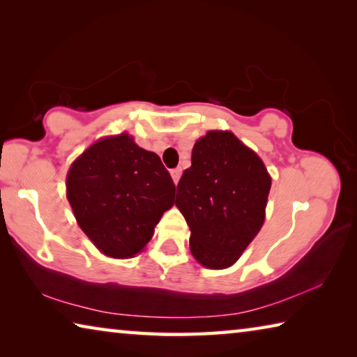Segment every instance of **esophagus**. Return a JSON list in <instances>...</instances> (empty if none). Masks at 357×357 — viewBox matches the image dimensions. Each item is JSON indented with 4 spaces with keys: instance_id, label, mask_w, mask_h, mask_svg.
Listing matches in <instances>:
<instances>
[{
    "instance_id": "1",
    "label": "esophagus",
    "mask_w": 357,
    "mask_h": 357,
    "mask_svg": "<svg viewBox=\"0 0 357 357\" xmlns=\"http://www.w3.org/2000/svg\"><path fill=\"white\" fill-rule=\"evenodd\" d=\"M181 174H183V168H174V170H172V178L174 181V184L179 183Z\"/></svg>"
}]
</instances>
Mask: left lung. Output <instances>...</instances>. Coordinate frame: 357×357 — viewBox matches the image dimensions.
<instances>
[{
  "label": "left lung",
  "instance_id": "left-lung-1",
  "mask_svg": "<svg viewBox=\"0 0 357 357\" xmlns=\"http://www.w3.org/2000/svg\"><path fill=\"white\" fill-rule=\"evenodd\" d=\"M269 189L263 160L231 132L209 130L197 140L174 203L198 263L225 269L238 261L263 227Z\"/></svg>",
  "mask_w": 357,
  "mask_h": 357
}]
</instances>
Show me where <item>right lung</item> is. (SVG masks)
I'll use <instances>...</instances> for the list:
<instances>
[{
  "mask_svg": "<svg viewBox=\"0 0 357 357\" xmlns=\"http://www.w3.org/2000/svg\"><path fill=\"white\" fill-rule=\"evenodd\" d=\"M68 200L78 225L112 258L144 249L176 187L160 157L138 146L129 134L100 138L70 165Z\"/></svg>",
  "mask_w": 357,
  "mask_h": 357,
  "instance_id": "add662e5",
  "label": "right lung"
}]
</instances>
